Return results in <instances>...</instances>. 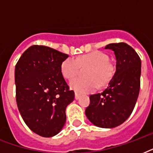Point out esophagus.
I'll return each mask as SVG.
<instances>
[{"instance_id":"1","label":"esophagus","mask_w":153,"mask_h":153,"mask_svg":"<svg viewBox=\"0 0 153 153\" xmlns=\"http://www.w3.org/2000/svg\"><path fill=\"white\" fill-rule=\"evenodd\" d=\"M80 97H81V95H80V94H79L78 93L74 94V98H75V99H76V100L79 99V98H80Z\"/></svg>"}]
</instances>
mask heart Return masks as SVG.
<instances>
[{"instance_id": "b5f03b06", "label": "heart", "mask_w": 153, "mask_h": 153, "mask_svg": "<svg viewBox=\"0 0 153 153\" xmlns=\"http://www.w3.org/2000/svg\"><path fill=\"white\" fill-rule=\"evenodd\" d=\"M91 67L86 72L87 78H77L70 86L79 94L90 93L98 89V85L104 86L111 81L115 73V67L109 62V55L96 51L78 58L69 57L61 64V73L65 79L71 80L79 73L81 67Z\"/></svg>"}]
</instances>
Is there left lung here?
I'll return each mask as SVG.
<instances>
[{"mask_svg":"<svg viewBox=\"0 0 153 153\" xmlns=\"http://www.w3.org/2000/svg\"><path fill=\"white\" fill-rule=\"evenodd\" d=\"M116 56V71L102 93L90 96L86 109L89 121L101 128H114L130 116L137 100L140 86L141 61L135 50L126 43L109 44Z\"/></svg>","mask_w":153,"mask_h":153,"instance_id":"left-lung-1","label":"left lung"}]
</instances>
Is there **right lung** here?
<instances>
[{
    "mask_svg": "<svg viewBox=\"0 0 153 153\" xmlns=\"http://www.w3.org/2000/svg\"><path fill=\"white\" fill-rule=\"evenodd\" d=\"M67 57L49 47L33 45L16 64L18 109L27 127L44 137L59 133L66 122V108L74 98L60 68Z\"/></svg>",
    "mask_w": 153,
    "mask_h": 153,
    "instance_id": "right-lung-1",
    "label": "right lung"
}]
</instances>
